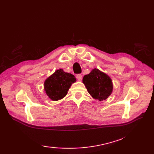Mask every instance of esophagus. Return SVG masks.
<instances>
[{
	"label": "esophagus",
	"instance_id": "esophagus-1",
	"mask_svg": "<svg viewBox=\"0 0 154 154\" xmlns=\"http://www.w3.org/2000/svg\"><path fill=\"white\" fill-rule=\"evenodd\" d=\"M76 78H77L78 81H81L82 79V74H77V75H76Z\"/></svg>",
	"mask_w": 154,
	"mask_h": 154
}]
</instances>
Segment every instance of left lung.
<instances>
[{"mask_svg": "<svg viewBox=\"0 0 154 154\" xmlns=\"http://www.w3.org/2000/svg\"><path fill=\"white\" fill-rule=\"evenodd\" d=\"M83 83L88 92L95 100H105L112 92L113 84L111 78L96 68L84 76Z\"/></svg>", "mask_w": 154, "mask_h": 154, "instance_id": "1", "label": "left lung"}]
</instances>
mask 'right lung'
<instances>
[{
  "label": "right lung",
  "instance_id": "right-lung-1",
  "mask_svg": "<svg viewBox=\"0 0 154 154\" xmlns=\"http://www.w3.org/2000/svg\"><path fill=\"white\" fill-rule=\"evenodd\" d=\"M76 79L71 73L66 72L63 69L57 70L44 82V90L51 100L58 101L66 96L70 87Z\"/></svg>",
  "mask_w": 154,
  "mask_h": 154
}]
</instances>
